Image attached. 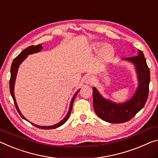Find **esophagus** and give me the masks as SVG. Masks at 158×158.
<instances>
[{
	"label": "esophagus",
	"instance_id": "1",
	"mask_svg": "<svg viewBox=\"0 0 158 158\" xmlns=\"http://www.w3.org/2000/svg\"><path fill=\"white\" fill-rule=\"evenodd\" d=\"M94 82V77L93 76H88L85 78V84H93Z\"/></svg>",
	"mask_w": 158,
	"mask_h": 158
}]
</instances>
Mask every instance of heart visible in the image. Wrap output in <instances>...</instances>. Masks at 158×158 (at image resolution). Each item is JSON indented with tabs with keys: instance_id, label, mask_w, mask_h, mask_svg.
I'll return each mask as SVG.
<instances>
[{
	"instance_id": "1",
	"label": "heart",
	"mask_w": 158,
	"mask_h": 158,
	"mask_svg": "<svg viewBox=\"0 0 158 158\" xmlns=\"http://www.w3.org/2000/svg\"><path fill=\"white\" fill-rule=\"evenodd\" d=\"M91 47L93 52H99V61L103 65L110 63L115 56V51L111 45H104V44L100 42H95L92 44Z\"/></svg>"
}]
</instances>
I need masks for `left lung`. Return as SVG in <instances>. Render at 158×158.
Here are the masks:
<instances>
[{
	"instance_id": "left-lung-1",
	"label": "left lung",
	"mask_w": 158,
	"mask_h": 158,
	"mask_svg": "<svg viewBox=\"0 0 158 158\" xmlns=\"http://www.w3.org/2000/svg\"><path fill=\"white\" fill-rule=\"evenodd\" d=\"M134 65L137 75L138 87L132 98L123 103H116L104 98L98 89L93 87V106L95 113L103 121L111 123H121L129 121L143 108L149 92L150 70L144 54L140 50L137 56L124 58Z\"/></svg>"
}]
</instances>
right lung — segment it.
<instances>
[{
	"mask_svg": "<svg viewBox=\"0 0 158 158\" xmlns=\"http://www.w3.org/2000/svg\"><path fill=\"white\" fill-rule=\"evenodd\" d=\"M43 48L42 44H38L37 46H30V47H29L27 48H26L25 50H23V52H22L20 54H19L18 56H17L15 59L13 60V63H12V65H11V69H10V94H11V96L12 98H13V100H14V103H15V107H16V110L17 111H18L19 114L21 116V117L24 118V119L29 121L27 118L24 116L23 114H22V113L20 112V110H19L18 108V104H17L16 102V99L15 98V93H14V89H15V80H16V77H17V73H18V69H19V66H20V65L22 64V63L23 62V60L26 59V58L27 57L28 55H30V54H35V53H38L40 52L41 50H42ZM79 89L78 90H77L75 94L73 97V98L71 99V104H70V107H69V110L68 111L67 114L65 115V117L63 118V119L59 121V123H56L54 125H52V126H48V127H43V126H38V125H36L35 123L30 122V121H29L30 123H31L33 126H35V127H37V128H42V129H54V128H58L60 127V126H62L63 124H64V123L66 122V121L69 119L70 114H71V110H72V107H73V102H74V99L76 98V96L77 95V94L79 93L80 91Z\"/></svg>",
	"mask_w": 158,
	"mask_h": 158,
	"instance_id": "obj_1",
	"label": "right lung"
}]
</instances>
